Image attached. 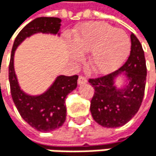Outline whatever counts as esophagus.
Returning a JSON list of instances; mask_svg holds the SVG:
<instances>
[{"label": "esophagus", "mask_w": 156, "mask_h": 156, "mask_svg": "<svg viewBox=\"0 0 156 156\" xmlns=\"http://www.w3.org/2000/svg\"><path fill=\"white\" fill-rule=\"evenodd\" d=\"M87 82V78L85 77H83V76H79V78H78V83L81 85V84H84L85 83Z\"/></svg>", "instance_id": "obj_1"}]
</instances>
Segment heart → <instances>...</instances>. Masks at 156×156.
Segmentation results:
<instances>
[{
	"mask_svg": "<svg viewBox=\"0 0 156 156\" xmlns=\"http://www.w3.org/2000/svg\"><path fill=\"white\" fill-rule=\"evenodd\" d=\"M74 60L83 58L82 53H90L88 63L98 73H109L119 68L126 59L130 40L126 32L114 29L105 22H90L83 25L74 36Z\"/></svg>",
	"mask_w": 156,
	"mask_h": 156,
	"instance_id": "heart-1",
	"label": "heart"
}]
</instances>
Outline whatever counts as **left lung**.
Returning a JSON list of instances; mask_svg holds the SVG:
<instances>
[{
    "label": "left lung",
    "instance_id": "1",
    "mask_svg": "<svg viewBox=\"0 0 156 156\" xmlns=\"http://www.w3.org/2000/svg\"><path fill=\"white\" fill-rule=\"evenodd\" d=\"M130 39L131 51L126 62L114 73L88 81L95 89L90 104L92 117L104 127L126 124L138 112L143 99L147 75L144 52L133 33ZM120 75L125 83L117 88L115 79Z\"/></svg>",
    "mask_w": 156,
    "mask_h": 156
}]
</instances>
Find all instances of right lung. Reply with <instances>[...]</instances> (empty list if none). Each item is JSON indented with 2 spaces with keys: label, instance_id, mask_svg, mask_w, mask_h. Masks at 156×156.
Wrapping results in <instances>:
<instances>
[{
  "label": "right lung",
  "instance_id": "obj_1",
  "mask_svg": "<svg viewBox=\"0 0 156 156\" xmlns=\"http://www.w3.org/2000/svg\"><path fill=\"white\" fill-rule=\"evenodd\" d=\"M61 19L58 17H38L30 22L17 34L13 44L9 64V83L14 103L30 126L41 132H50L59 128L66 120L65 98L77 87V75H59L50 87L41 95L32 96L23 91L17 81L14 67V57L17 46L36 33L60 35Z\"/></svg>",
  "mask_w": 156,
  "mask_h": 156
}]
</instances>
